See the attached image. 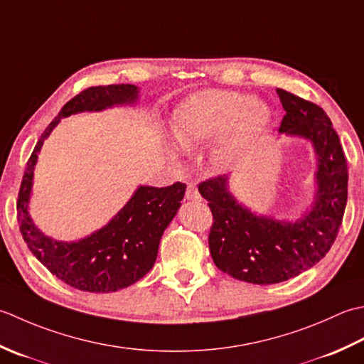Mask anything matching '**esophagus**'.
Listing matches in <instances>:
<instances>
[{
    "label": "esophagus",
    "instance_id": "1",
    "mask_svg": "<svg viewBox=\"0 0 364 364\" xmlns=\"http://www.w3.org/2000/svg\"><path fill=\"white\" fill-rule=\"evenodd\" d=\"M185 198L190 199V201H201V195H199L196 183L190 182L187 185V190H185Z\"/></svg>",
    "mask_w": 364,
    "mask_h": 364
}]
</instances>
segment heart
<instances>
[{"label": "heart", "mask_w": 364, "mask_h": 364, "mask_svg": "<svg viewBox=\"0 0 364 364\" xmlns=\"http://www.w3.org/2000/svg\"><path fill=\"white\" fill-rule=\"evenodd\" d=\"M269 122L270 109L264 102L243 92L210 89L185 100L177 108L171 127L176 143L183 149L228 130L221 154L232 157L255 143Z\"/></svg>", "instance_id": "1"}]
</instances>
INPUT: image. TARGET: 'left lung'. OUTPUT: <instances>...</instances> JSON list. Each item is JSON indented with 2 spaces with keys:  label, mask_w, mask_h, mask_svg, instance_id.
<instances>
[{
  "label": "left lung",
  "mask_w": 364,
  "mask_h": 364,
  "mask_svg": "<svg viewBox=\"0 0 364 364\" xmlns=\"http://www.w3.org/2000/svg\"><path fill=\"white\" fill-rule=\"evenodd\" d=\"M277 92L286 111L279 132L311 139L318 155L313 210L296 223H281L237 204L223 176L198 185L213 217L209 250L215 265L253 284L283 283L321 261L336 240L347 203V161L330 117L313 102L279 87Z\"/></svg>",
  "instance_id": "obj_1"
}]
</instances>
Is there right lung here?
Here are the masks:
<instances>
[{
	"mask_svg": "<svg viewBox=\"0 0 364 364\" xmlns=\"http://www.w3.org/2000/svg\"><path fill=\"white\" fill-rule=\"evenodd\" d=\"M136 97L138 89L133 85L83 89L48 124L26 161L17 199L20 232L29 251L51 275L78 291L116 292L143 278L154 267L163 231L179 209L187 185L176 182L163 188L139 187L108 226L87 239L64 243L43 235L28 215L37 152L61 117L80 111H99L116 103L135 102Z\"/></svg>",
	"mask_w": 364,
	"mask_h": 364,
	"instance_id": "right-lung-1",
	"label": "right lung"
}]
</instances>
